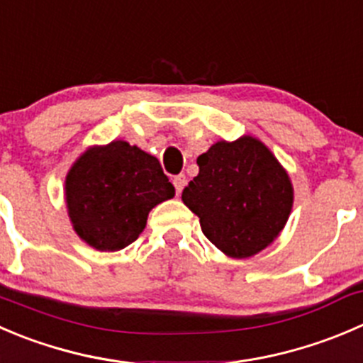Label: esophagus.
Wrapping results in <instances>:
<instances>
[{"label":"esophagus","instance_id":"34e87169","mask_svg":"<svg viewBox=\"0 0 363 363\" xmlns=\"http://www.w3.org/2000/svg\"><path fill=\"white\" fill-rule=\"evenodd\" d=\"M174 186H175V191H177V195H181L182 189H184L186 186V175H175L174 177Z\"/></svg>","mask_w":363,"mask_h":363}]
</instances>
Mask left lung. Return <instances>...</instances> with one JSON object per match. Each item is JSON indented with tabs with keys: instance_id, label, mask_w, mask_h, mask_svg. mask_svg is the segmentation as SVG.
<instances>
[{
	"instance_id": "1",
	"label": "left lung",
	"mask_w": 363,
	"mask_h": 363,
	"mask_svg": "<svg viewBox=\"0 0 363 363\" xmlns=\"http://www.w3.org/2000/svg\"><path fill=\"white\" fill-rule=\"evenodd\" d=\"M199 175L182 202L200 218L206 238L232 259H248L275 241L293 211L294 188L259 138L218 140L196 157Z\"/></svg>"
}]
</instances>
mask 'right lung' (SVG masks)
Returning <instances> with one entry per match:
<instances>
[{"instance_id": "obj_1", "label": "right lung", "mask_w": 363, "mask_h": 363, "mask_svg": "<svg viewBox=\"0 0 363 363\" xmlns=\"http://www.w3.org/2000/svg\"><path fill=\"white\" fill-rule=\"evenodd\" d=\"M174 195L157 157L124 140L88 147L65 175L74 232L99 252H118L136 241L150 211Z\"/></svg>"}]
</instances>
